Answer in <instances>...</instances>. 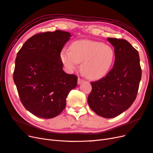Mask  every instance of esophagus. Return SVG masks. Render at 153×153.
Returning a JSON list of instances; mask_svg holds the SVG:
<instances>
[{"mask_svg": "<svg viewBox=\"0 0 153 153\" xmlns=\"http://www.w3.org/2000/svg\"><path fill=\"white\" fill-rule=\"evenodd\" d=\"M83 82H84V80L82 79V78H78V82H77V83H78V85L80 84L81 83Z\"/></svg>", "mask_w": 153, "mask_h": 153, "instance_id": "34e87169", "label": "esophagus"}]
</instances>
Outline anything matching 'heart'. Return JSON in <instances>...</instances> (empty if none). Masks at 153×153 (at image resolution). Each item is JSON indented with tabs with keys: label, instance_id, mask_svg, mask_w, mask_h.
Wrapping results in <instances>:
<instances>
[{
	"label": "heart",
	"instance_id": "obj_1",
	"mask_svg": "<svg viewBox=\"0 0 153 153\" xmlns=\"http://www.w3.org/2000/svg\"><path fill=\"white\" fill-rule=\"evenodd\" d=\"M62 64L69 71L76 69L79 62L87 78L98 80L107 75L115 61L114 49L109 45L92 40H77L70 50L63 48L60 53Z\"/></svg>",
	"mask_w": 153,
	"mask_h": 153
}]
</instances>
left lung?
Wrapping results in <instances>:
<instances>
[{"mask_svg":"<svg viewBox=\"0 0 153 153\" xmlns=\"http://www.w3.org/2000/svg\"><path fill=\"white\" fill-rule=\"evenodd\" d=\"M115 51L113 68L105 77L91 82L90 108L100 116L113 118L130 107L136 99L142 76L138 51L123 39L108 38Z\"/></svg>","mask_w":153,"mask_h":153,"instance_id":"8db88e82","label":"left lung"}]
</instances>
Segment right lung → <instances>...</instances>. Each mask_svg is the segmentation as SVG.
<instances>
[{"label":"right lung","mask_w":153,"mask_h":153,"mask_svg":"<svg viewBox=\"0 0 153 153\" xmlns=\"http://www.w3.org/2000/svg\"><path fill=\"white\" fill-rule=\"evenodd\" d=\"M71 34L57 30L34 35L18 52L13 73L22 103L40 118L57 116L65 108L67 96L78 77L62 69L60 53Z\"/></svg>","instance_id":"1"}]
</instances>
